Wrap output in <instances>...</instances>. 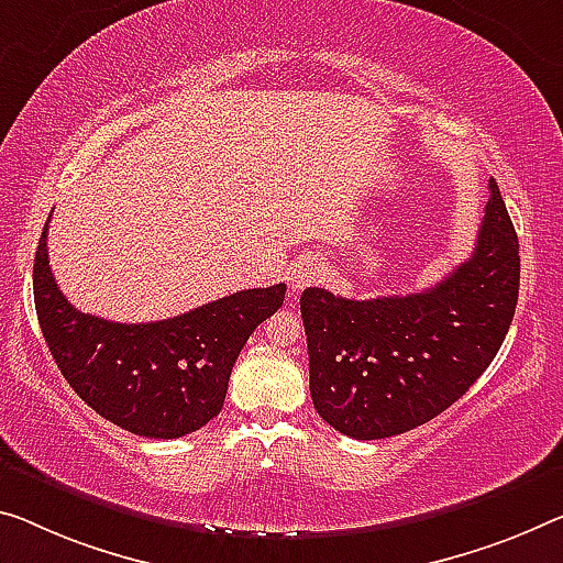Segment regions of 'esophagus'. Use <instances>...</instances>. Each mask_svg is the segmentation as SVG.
<instances>
[{
    "label": "esophagus",
    "instance_id": "1",
    "mask_svg": "<svg viewBox=\"0 0 563 563\" xmlns=\"http://www.w3.org/2000/svg\"><path fill=\"white\" fill-rule=\"evenodd\" d=\"M324 276V264L317 262V258H301V262L294 264L291 276H289V287L294 294H299L301 289L311 287Z\"/></svg>",
    "mask_w": 563,
    "mask_h": 563
}]
</instances>
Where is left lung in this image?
<instances>
[{"label": "left lung", "mask_w": 563, "mask_h": 563, "mask_svg": "<svg viewBox=\"0 0 563 563\" xmlns=\"http://www.w3.org/2000/svg\"><path fill=\"white\" fill-rule=\"evenodd\" d=\"M518 279V236L490 178L473 256L435 287L362 301L305 289L299 307L317 412L354 440H379L448 410L504 344Z\"/></svg>", "instance_id": "8db88e82"}]
</instances>
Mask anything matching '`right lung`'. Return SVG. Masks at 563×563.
Here are the masks:
<instances>
[{
	"label": "right lung",
	"mask_w": 563,
	"mask_h": 563,
	"mask_svg": "<svg viewBox=\"0 0 563 563\" xmlns=\"http://www.w3.org/2000/svg\"><path fill=\"white\" fill-rule=\"evenodd\" d=\"M34 309L63 377L102 418L143 438H184L221 412L239 352L282 307L287 284L246 289L161 322L123 324L75 309L34 254Z\"/></svg>",
	"instance_id": "1"
}]
</instances>
